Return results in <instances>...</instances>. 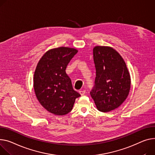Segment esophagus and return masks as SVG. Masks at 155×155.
<instances>
[{
    "instance_id": "34e87169",
    "label": "esophagus",
    "mask_w": 155,
    "mask_h": 155,
    "mask_svg": "<svg viewBox=\"0 0 155 155\" xmlns=\"http://www.w3.org/2000/svg\"><path fill=\"white\" fill-rule=\"evenodd\" d=\"M79 94L82 96V95H84L85 94V90H80L79 91Z\"/></svg>"
}]
</instances>
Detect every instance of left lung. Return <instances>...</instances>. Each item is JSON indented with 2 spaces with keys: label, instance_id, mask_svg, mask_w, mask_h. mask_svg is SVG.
<instances>
[{
  "label": "left lung",
  "instance_id": "obj_1",
  "mask_svg": "<svg viewBox=\"0 0 155 155\" xmlns=\"http://www.w3.org/2000/svg\"><path fill=\"white\" fill-rule=\"evenodd\" d=\"M93 53L96 78L90 95L100 111L108 112L127 99L131 87L130 73L124 60L113 48L95 46Z\"/></svg>",
  "mask_w": 155,
  "mask_h": 155
}]
</instances>
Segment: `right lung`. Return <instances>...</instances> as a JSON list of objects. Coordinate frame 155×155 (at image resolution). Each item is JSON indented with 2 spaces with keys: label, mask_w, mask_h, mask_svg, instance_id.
Wrapping results in <instances>:
<instances>
[{
  "label": "right lung",
  "mask_w": 155,
  "mask_h": 155,
  "mask_svg": "<svg viewBox=\"0 0 155 155\" xmlns=\"http://www.w3.org/2000/svg\"><path fill=\"white\" fill-rule=\"evenodd\" d=\"M78 52L74 48L60 47L48 50L37 64L34 76L36 97L45 109L56 115H65L80 96L72 87L66 74L70 60Z\"/></svg>",
  "instance_id": "right-lung-1"
}]
</instances>
